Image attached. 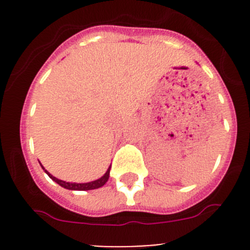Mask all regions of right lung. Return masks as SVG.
Masks as SVG:
<instances>
[{"label":"right lung","mask_w":250,"mask_h":250,"mask_svg":"<svg viewBox=\"0 0 250 250\" xmlns=\"http://www.w3.org/2000/svg\"><path fill=\"white\" fill-rule=\"evenodd\" d=\"M41 167L43 168V166L41 165ZM110 168L111 166L109 167V169L106 170V173L104 174V175L102 176L100 179H98V180H94V181H90V183H83V184H77V183H66V181L64 180H60V179H57L55 176H53L52 174L49 172H47L46 169L43 168V170L48 174V176H49L50 179H52L53 181H55L57 184H59L62 188H67V190H75V191H87V190H94V188H102V186H104L105 184H106V181L109 180V176H110Z\"/></svg>","instance_id":"right-lung-1"}]
</instances>
